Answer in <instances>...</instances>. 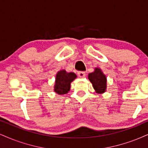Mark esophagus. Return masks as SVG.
I'll return each mask as SVG.
<instances>
[{"mask_svg":"<svg viewBox=\"0 0 148 148\" xmlns=\"http://www.w3.org/2000/svg\"><path fill=\"white\" fill-rule=\"evenodd\" d=\"M77 75L78 76H79V77L83 78L86 76V73L84 72V71H79V72L77 73Z\"/></svg>","mask_w":148,"mask_h":148,"instance_id":"esophagus-1","label":"esophagus"}]
</instances>
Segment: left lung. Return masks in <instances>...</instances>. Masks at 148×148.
I'll return each instance as SVG.
<instances>
[{"instance_id": "obj_1", "label": "left lung", "mask_w": 148, "mask_h": 148, "mask_svg": "<svg viewBox=\"0 0 148 148\" xmlns=\"http://www.w3.org/2000/svg\"><path fill=\"white\" fill-rule=\"evenodd\" d=\"M88 79L97 92H104L106 88V77L99 69L96 68L95 72L88 75Z\"/></svg>"}]
</instances>
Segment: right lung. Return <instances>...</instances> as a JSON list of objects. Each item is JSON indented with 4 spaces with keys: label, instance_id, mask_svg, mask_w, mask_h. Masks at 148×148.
<instances>
[{
    "label": "right lung",
    "instance_id": "add662e5",
    "mask_svg": "<svg viewBox=\"0 0 148 148\" xmlns=\"http://www.w3.org/2000/svg\"><path fill=\"white\" fill-rule=\"evenodd\" d=\"M77 77L73 73H67L64 70L60 71L56 75L55 92L59 95L67 93L70 90L71 83Z\"/></svg>",
    "mask_w": 148,
    "mask_h": 148
}]
</instances>
